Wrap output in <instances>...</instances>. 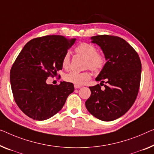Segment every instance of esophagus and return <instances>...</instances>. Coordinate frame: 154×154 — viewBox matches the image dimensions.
Returning a JSON list of instances; mask_svg holds the SVG:
<instances>
[{
  "label": "esophagus",
  "instance_id": "1",
  "mask_svg": "<svg viewBox=\"0 0 154 154\" xmlns=\"http://www.w3.org/2000/svg\"><path fill=\"white\" fill-rule=\"evenodd\" d=\"M82 88V86H78V85H75V88Z\"/></svg>",
  "mask_w": 154,
  "mask_h": 154
}]
</instances>
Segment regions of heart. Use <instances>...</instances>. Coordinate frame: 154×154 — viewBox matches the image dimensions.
I'll use <instances>...</instances> for the list:
<instances>
[{
  "label": "heart",
  "instance_id": "obj_1",
  "mask_svg": "<svg viewBox=\"0 0 154 154\" xmlns=\"http://www.w3.org/2000/svg\"><path fill=\"white\" fill-rule=\"evenodd\" d=\"M77 53L83 55L87 59L86 68H89L93 71H99L102 69L105 63V58L102 54L97 53L98 50L94 45L87 43H82L76 48ZM62 66L64 68H68L70 66V53L66 52L63 57ZM91 75L88 72H79L71 71L66 74L64 79L75 85L83 84L85 82L90 79Z\"/></svg>",
  "mask_w": 154,
  "mask_h": 154
}]
</instances>
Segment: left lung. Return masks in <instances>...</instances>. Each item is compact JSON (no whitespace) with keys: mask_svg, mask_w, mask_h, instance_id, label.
Wrapping results in <instances>:
<instances>
[{"mask_svg":"<svg viewBox=\"0 0 154 154\" xmlns=\"http://www.w3.org/2000/svg\"><path fill=\"white\" fill-rule=\"evenodd\" d=\"M102 50L106 62L96 77L97 84L89 87L91 94L85 105L89 113L102 121H113L125 114L138 93L142 65L138 54L123 38L109 35L91 38ZM104 83V90L100 85Z\"/></svg>","mask_w":154,"mask_h":154,"instance_id":"obj_1","label":"left lung"}]
</instances>
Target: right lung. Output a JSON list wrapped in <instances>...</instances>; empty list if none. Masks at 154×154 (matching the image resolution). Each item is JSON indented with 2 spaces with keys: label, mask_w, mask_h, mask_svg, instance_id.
<instances>
[{
  "label": "right lung",
  "mask_w": 154,
  "mask_h": 154,
  "mask_svg": "<svg viewBox=\"0 0 154 154\" xmlns=\"http://www.w3.org/2000/svg\"><path fill=\"white\" fill-rule=\"evenodd\" d=\"M76 38L49 35L33 38L18 54L10 70V83L14 100L19 109L33 120L51 118L62 109L74 85L61 82L48 84L62 69V59Z\"/></svg>",
  "instance_id": "obj_1"
}]
</instances>
